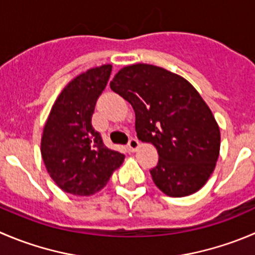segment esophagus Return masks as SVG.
<instances>
[{"label":"esophagus","instance_id":"1","mask_svg":"<svg viewBox=\"0 0 255 255\" xmlns=\"http://www.w3.org/2000/svg\"><path fill=\"white\" fill-rule=\"evenodd\" d=\"M139 142H138L137 139H135V138H132V139L129 140V142H128V149L130 150V152H135V150L138 149V148H139Z\"/></svg>","mask_w":255,"mask_h":255}]
</instances>
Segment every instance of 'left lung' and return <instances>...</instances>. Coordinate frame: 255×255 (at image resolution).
I'll return each instance as SVG.
<instances>
[{
    "mask_svg": "<svg viewBox=\"0 0 255 255\" xmlns=\"http://www.w3.org/2000/svg\"><path fill=\"white\" fill-rule=\"evenodd\" d=\"M110 86L132 105L138 139L157 148L154 184L177 198L198 192L221 149L219 126L198 91L182 76L147 63L123 67Z\"/></svg>",
    "mask_w": 255,
    "mask_h": 255,
    "instance_id": "left-lung-1",
    "label": "left lung"
}]
</instances>
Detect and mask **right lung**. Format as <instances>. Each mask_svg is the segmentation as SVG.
I'll return each mask as SVG.
<instances>
[{
	"mask_svg": "<svg viewBox=\"0 0 255 255\" xmlns=\"http://www.w3.org/2000/svg\"><path fill=\"white\" fill-rule=\"evenodd\" d=\"M111 72L112 66L103 65L73 78L54 101L43 127L42 159L49 177L66 193H97L125 160V154L106 147L91 122Z\"/></svg>",
	"mask_w": 255,
	"mask_h": 255,
	"instance_id": "obj_1",
	"label": "right lung"
}]
</instances>
